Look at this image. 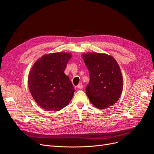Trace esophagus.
Returning <instances> with one entry per match:
<instances>
[{
  "label": "esophagus",
  "mask_w": 154,
  "mask_h": 154,
  "mask_svg": "<svg viewBox=\"0 0 154 154\" xmlns=\"http://www.w3.org/2000/svg\"><path fill=\"white\" fill-rule=\"evenodd\" d=\"M76 87H77V88H80V89H82V88H83V85H82V83H79V84L76 86Z\"/></svg>",
  "instance_id": "esophagus-1"
}]
</instances>
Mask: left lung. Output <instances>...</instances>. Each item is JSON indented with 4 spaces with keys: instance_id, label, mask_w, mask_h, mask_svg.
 Here are the masks:
<instances>
[{
    "instance_id": "left-lung-1",
    "label": "left lung",
    "mask_w": 154,
    "mask_h": 154,
    "mask_svg": "<svg viewBox=\"0 0 154 154\" xmlns=\"http://www.w3.org/2000/svg\"><path fill=\"white\" fill-rule=\"evenodd\" d=\"M82 57L89 71L90 82L86 94L92 104L99 109L116 103L122 95L123 79L116 60L105 53H83Z\"/></svg>"
}]
</instances>
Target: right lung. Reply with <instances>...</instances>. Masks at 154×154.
Segmentation results:
<instances>
[{"instance_id":"obj_1","label":"right lung","mask_w":154,"mask_h":154,"mask_svg":"<svg viewBox=\"0 0 154 154\" xmlns=\"http://www.w3.org/2000/svg\"><path fill=\"white\" fill-rule=\"evenodd\" d=\"M72 54L54 53L43 55L36 60L28 75L29 91L40 107L58 111L72 100L74 88L64 73Z\"/></svg>"}]
</instances>
